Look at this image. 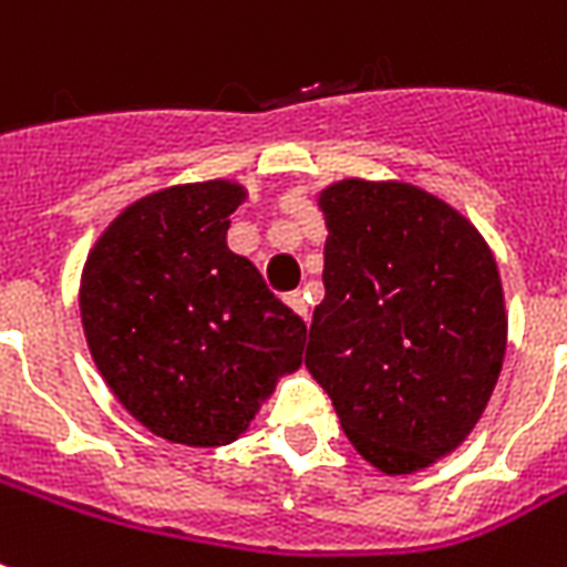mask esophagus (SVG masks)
<instances>
[{
	"instance_id": "34e87169",
	"label": "esophagus",
	"mask_w": 567,
	"mask_h": 567,
	"mask_svg": "<svg viewBox=\"0 0 567 567\" xmlns=\"http://www.w3.org/2000/svg\"><path fill=\"white\" fill-rule=\"evenodd\" d=\"M285 302L291 306L293 312L300 315L302 321H309V302H306V293H300V291L288 293V297H285Z\"/></svg>"
}]
</instances>
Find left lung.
<instances>
[{
    "instance_id": "left-lung-1",
    "label": "left lung",
    "mask_w": 567,
    "mask_h": 567,
    "mask_svg": "<svg viewBox=\"0 0 567 567\" xmlns=\"http://www.w3.org/2000/svg\"><path fill=\"white\" fill-rule=\"evenodd\" d=\"M318 207L327 293L306 369L374 470L422 473L473 434L503 371L496 258L457 207L408 181H336Z\"/></svg>"
}]
</instances>
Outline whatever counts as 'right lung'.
<instances>
[{
  "label": "right lung",
  "instance_id": "add662e5",
  "mask_svg": "<svg viewBox=\"0 0 567 567\" xmlns=\"http://www.w3.org/2000/svg\"><path fill=\"white\" fill-rule=\"evenodd\" d=\"M246 196L226 178L148 193L103 228L82 267L94 365L121 408L168 443H235L302 365V318L228 249V216Z\"/></svg>",
  "mask_w": 567,
  "mask_h": 567
}]
</instances>
